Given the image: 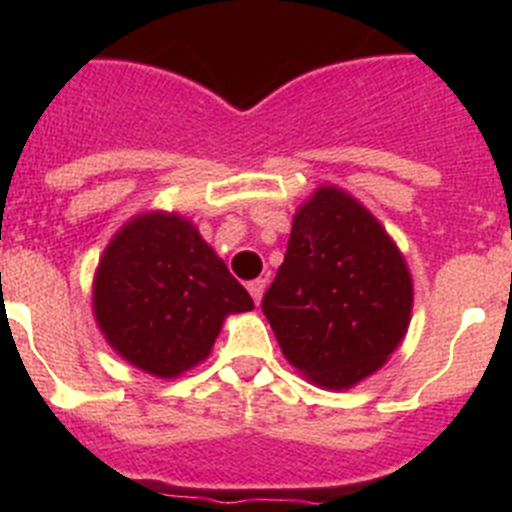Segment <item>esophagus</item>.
Returning a JSON list of instances; mask_svg holds the SVG:
<instances>
[{
    "instance_id": "1",
    "label": "esophagus",
    "mask_w": 512,
    "mask_h": 512,
    "mask_svg": "<svg viewBox=\"0 0 512 512\" xmlns=\"http://www.w3.org/2000/svg\"><path fill=\"white\" fill-rule=\"evenodd\" d=\"M248 292H251L253 302L259 305L261 297H264V292H266V279H253V282H248Z\"/></svg>"
}]
</instances>
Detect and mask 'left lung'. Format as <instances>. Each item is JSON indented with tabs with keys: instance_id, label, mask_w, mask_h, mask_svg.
I'll list each match as a JSON object with an SVG mask.
<instances>
[{
	"instance_id": "left-lung-1",
	"label": "left lung",
	"mask_w": 512,
	"mask_h": 512,
	"mask_svg": "<svg viewBox=\"0 0 512 512\" xmlns=\"http://www.w3.org/2000/svg\"><path fill=\"white\" fill-rule=\"evenodd\" d=\"M261 310L297 372L348 390L405 338L413 279L372 212L343 189L318 187L292 220L284 264Z\"/></svg>"
}]
</instances>
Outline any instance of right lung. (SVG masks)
I'll return each instance as SVG.
<instances>
[{
	"label": "right lung",
	"instance_id": "obj_1",
	"mask_svg": "<svg viewBox=\"0 0 512 512\" xmlns=\"http://www.w3.org/2000/svg\"><path fill=\"white\" fill-rule=\"evenodd\" d=\"M94 318L117 354L171 379L210 356L230 312L253 300L200 230L176 212L122 225L94 274Z\"/></svg>",
	"mask_w": 512,
	"mask_h": 512
}]
</instances>
